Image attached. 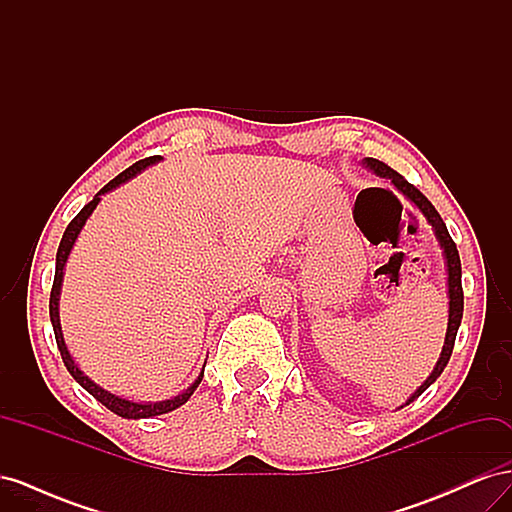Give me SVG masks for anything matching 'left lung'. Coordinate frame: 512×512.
Masks as SVG:
<instances>
[{
	"label": "left lung",
	"instance_id": "8db88e82",
	"mask_svg": "<svg viewBox=\"0 0 512 512\" xmlns=\"http://www.w3.org/2000/svg\"><path fill=\"white\" fill-rule=\"evenodd\" d=\"M365 164L374 170V173H378L380 177H389L395 188L399 192H404L412 203L421 209L425 213V218L429 220V224L433 226V230H436V235L440 239V245L444 247V256H446V267H448V329H446V339H444V348H442V354H440V361L436 363V367H433L431 376L418 386V389L414 391V395L406 401V404H410V401H414L418 395H423L425 389H429V384L436 382L440 378V374L444 371L448 359H451L453 354V348H455V337H457V331H459V324H461V316H463V288H461V260H459V252H457V245L455 241L451 239V235H448L446 230V224L442 222L440 213L436 211V207H433L427 196L416 190L414 185L410 181H406L404 177H401L397 170H393L389 164H384L376 158H367Z\"/></svg>",
	"mask_w": 512,
	"mask_h": 512
}]
</instances>
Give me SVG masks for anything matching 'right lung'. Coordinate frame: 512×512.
Segmentation results:
<instances>
[{"label": "right lung", "mask_w": 512, "mask_h": 512, "mask_svg": "<svg viewBox=\"0 0 512 512\" xmlns=\"http://www.w3.org/2000/svg\"><path fill=\"white\" fill-rule=\"evenodd\" d=\"M158 160H162V158H160V156H151V158H145V160H138L136 164H132L130 168L123 170V173H119L113 181H108V183L104 185V188L94 196V200H89V203H87L79 213H76V218L68 224V228H66V232H64V237H61V243H59L57 265H55V280H53L51 301H49V312H51V322H53V331H55V342H57V348H59V352H61V361H64V365L68 367L70 376H72L76 382H79L89 395H94L102 406H106L108 410L115 412L117 416H123V418H149V416L166 414V412H170V410H175V408L183 406L185 401L190 399V395L196 391V386L200 384V380H203L205 371H200L198 380L190 386L188 391L177 395V397H173V399L156 401V404H134V401L121 399V397H117V395H113V393H108V391L100 389V386H98L96 382H91V380L83 374V371L74 365L72 356H70V352H68V348H66V344H64V335H61V327H59V312H57V309H59V307H57V305H59V290H61V277H64V265H66V260H68V254H70V250H72V245H74L76 237H79V232H81L85 220L89 218V213L94 211L96 205L100 203V196L106 194V192H111L113 188H117V185H121L123 181L132 179L136 173H141L143 168H147L149 164H156Z\"/></svg>", "instance_id": "add662e5"}]
</instances>
